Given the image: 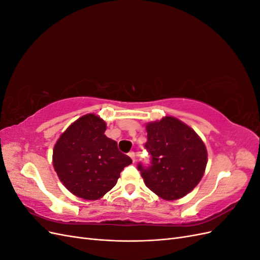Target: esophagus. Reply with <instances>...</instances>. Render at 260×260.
<instances>
[{
    "mask_svg": "<svg viewBox=\"0 0 260 260\" xmlns=\"http://www.w3.org/2000/svg\"><path fill=\"white\" fill-rule=\"evenodd\" d=\"M129 156L131 157L132 161L135 162V161H136V153H135V152H130V153H129Z\"/></svg>",
    "mask_w": 260,
    "mask_h": 260,
    "instance_id": "34e87169",
    "label": "esophagus"
}]
</instances>
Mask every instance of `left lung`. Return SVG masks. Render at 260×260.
<instances>
[{"instance_id":"8db88e82","label":"left lung","mask_w":260,"mask_h":260,"mask_svg":"<svg viewBox=\"0 0 260 260\" xmlns=\"http://www.w3.org/2000/svg\"><path fill=\"white\" fill-rule=\"evenodd\" d=\"M145 148L151 165H138L145 185L159 198L175 201L199 184L207 165V149L196 132L175 117L146 124Z\"/></svg>"}]
</instances>
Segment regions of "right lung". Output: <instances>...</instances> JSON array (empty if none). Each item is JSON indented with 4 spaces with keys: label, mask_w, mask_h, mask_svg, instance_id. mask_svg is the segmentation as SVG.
I'll return each mask as SVG.
<instances>
[{
    "label": "right lung",
    "mask_w": 260,
    "mask_h": 260,
    "mask_svg": "<svg viewBox=\"0 0 260 260\" xmlns=\"http://www.w3.org/2000/svg\"><path fill=\"white\" fill-rule=\"evenodd\" d=\"M106 123L94 114L80 117L57 140L53 149V166L69 192L95 201L116 185L120 172L132 162L107 138Z\"/></svg>",
    "instance_id": "right-lung-1"
}]
</instances>
